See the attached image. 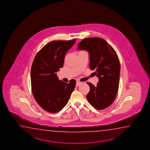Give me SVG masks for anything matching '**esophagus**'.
Returning a JSON list of instances; mask_svg holds the SVG:
<instances>
[{
	"label": "esophagus",
	"mask_w": 150,
	"mask_h": 150,
	"mask_svg": "<svg viewBox=\"0 0 150 150\" xmlns=\"http://www.w3.org/2000/svg\"><path fill=\"white\" fill-rule=\"evenodd\" d=\"M81 83V82H80V81H76V87H78V86H79L80 85Z\"/></svg>",
	"instance_id": "34e87169"
}]
</instances>
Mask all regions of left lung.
Returning a JSON list of instances; mask_svg holds the SVG:
<instances>
[{
    "mask_svg": "<svg viewBox=\"0 0 150 150\" xmlns=\"http://www.w3.org/2000/svg\"><path fill=\"white\" fill-rule=\"evenodd\" d=\"M79 50L89 52V67L99 78L95 86L87 83L90 91L87 95L88 101L94 108L102 110L114 102L118 92L120 63L115 50L105 40L89 38L78 45Z\"/></svg>",
    "mask_w": 150,
    "mask_h": 150,
    "instance_id": "1",
    "label": "left lung"
}]
</instances>
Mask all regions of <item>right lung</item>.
<instances>
[{"label": "right lung", "mask_w": 150, "mask_h": 150, "mask_svg": "<svg viewBox=\"0 0 150 150\" xmlns=\"http://www.w3.org/2000/svg\"><path fill=\"white\" fill-rule=\"evenodd\" d=\"M54 41L45 45L35 56L31 68V86L35 100L47 112H59L67 104L76 81L59 80L56 72L63 67L66 53L76 42Z\"/></svg>", "instance_id": "add662e5"}]
</instances>
